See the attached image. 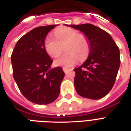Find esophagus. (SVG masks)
<instances>
[{"instance_id":"34e87169","label":"esophagus","mask_w":131,"mask_h":131,"mask_svg":"<svg viewBox=\"0 0 131 131\" xmlns=\"http://www.w3.org/2000/svg\"><path fill=\"white\" fill-rule=\"evenodd\" d=\"M63 71H64V72L65 73H67L69 71V69H67V68H63Z\"/></svg>"}]
</instances>
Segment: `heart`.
I'll list each match as a JSON object with an SVG mask.
<instances>
[{
    "label": "heart",
    "mask_w": 131,
    "mask_h": 131,
    "mask_svg": "<svg viewBox=\"0 0 131 131\" xmlns=\"http://www.w3.org/2000/svg\"><path fill=\"white\" fill-rule=\"evenodd\" d=\"M54 34L58 41L51 36H48L45 41V49L49 56L58 58L64 47L66 54L54 61L56 66L71 67L80 60H84L89 53V44L87 38L78 34L76 30L69 27H60L55 30Z\"/></svg>",
    "instance_id": "b5f03b06"
}]
</instances>
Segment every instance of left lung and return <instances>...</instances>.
Listing matches in <instances>:
<instances>
[{
	"label": "left lung",
	"instance_id": "8db88e82",
	"mask_svg": "<svg viewBox=\"0 0 131 131\" xmlns=\"http://www.w3.org/2000/svg\"><path fill=\"white\" fill-rule=\"evenodd\" d=\"M80 31L89 44V53L80 67L74 69V85L80 96L99 100L111 90L120 66L119 49L106 31L91 24L65 25Z\"/></svg>",
	"mask_w": 131,
	"mask_h": 131
}]
</instances>
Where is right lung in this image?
Masks as SVG:
<instances>
[{
	"label": "right lung",
	"mask_w": 131,
	"mask_h": 131,
	"mask_svg": "<svg viewBox=\"0 0 131 131\" xmlns=\"http://www.w3.org/2000/svg\"><path fill=\"white\" fill-rule=\"evenodd\" d=\"M58 25L38 27L19 39L11 56L13 75L22 94L37 104L54 102L64 77L61 67L51 68L53 60L45 49L48 33Z\"/></svg>",
	"instance_id": "right-lung-1"
}]
</instances>
